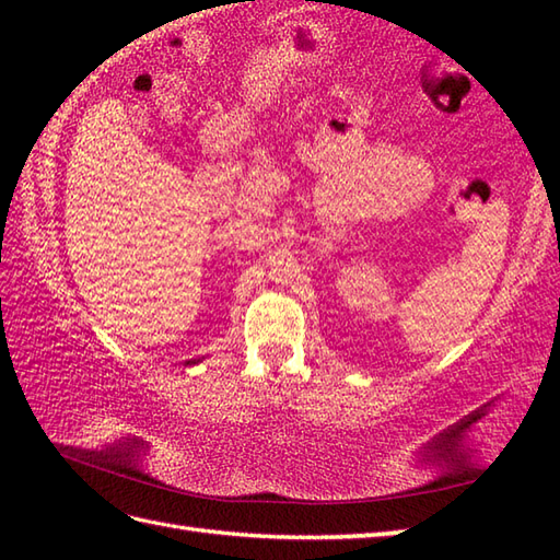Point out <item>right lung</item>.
<instances>
[{"label": "right lung", "mask_w": 560, "mask_h": 560, "mask_svg": "<svg viewBox=\"0 0 560 560\" xmlns=\"http://www.w3.org/2000/svg\"><path fill=\"white\" fill-rule=\"evenodd\" d=\"M201 359H192V361H185V365H195V363H199Z\"/></svg>", "instance_id": "right-lung-1"}]
</instances>
